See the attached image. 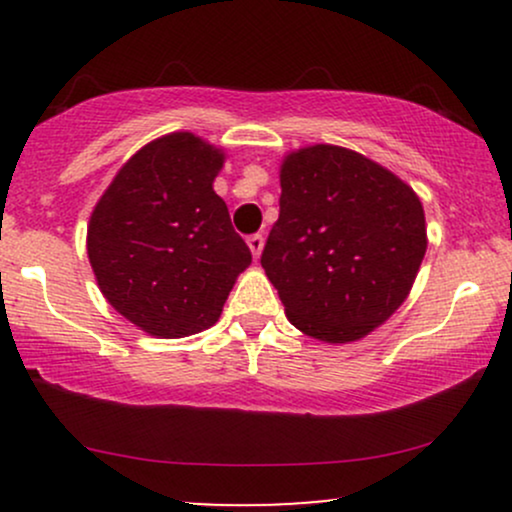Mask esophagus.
Returning <instances> with one entry per match:
<instances>
[{
  "mask_svg": "<svg viewBox=\"0 0 512 512\" xmlns=\"http://www.w3.org/2000/svg\"><path fill=\"white\" fill-rule=\"evenodd\" d=\"M262 245H264V238L260 236V233H252V236H248V248H250V252H252V257H260V252H262Z\"/></svg>",
  "mask_w": 512,
  "mask_h": 512,
  "instance_id": "1",
  "label": "esophagus"
}]
</instances>
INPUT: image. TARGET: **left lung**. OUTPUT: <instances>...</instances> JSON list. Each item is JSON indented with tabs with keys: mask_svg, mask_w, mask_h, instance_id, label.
<instances>
[{
	"mask_svg": "<svg viewBox=\"0 0 512 512\" xmlns=\"http://www.w3.org/2000/svg\"><path fill=\"white\" fill-rule=\"evenodd\" d=\"M424 255V207L397 175L342 146L286 156L260 262L298 330L361 339L404 303Z\"/></svg>",
	"mask_w": 512,
	"mask_h": 512,
	"instance_id": "left-lung-1",
	"label": "left lung"
}]
</instances>
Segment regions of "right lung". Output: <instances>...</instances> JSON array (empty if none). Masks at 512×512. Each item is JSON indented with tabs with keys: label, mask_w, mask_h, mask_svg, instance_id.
<instances>
[{
	"label": "right lung",
	"mask_w": 512,
	"mask_h": 512,
	"mask_svg": "<svg viewBox=\"0 0 512 512\" xmlns=\"http://www.w3.org/2000/svg\"><path fill=\"white\" fill-rule=\"evenodd\" d=\"M221 166L195 134H168L129 158L91 214L86 248L103 296L154 337L214 325L252 262L211 187Z\"/></svg>",
	"instance_id": "1"
}]
</instances>
